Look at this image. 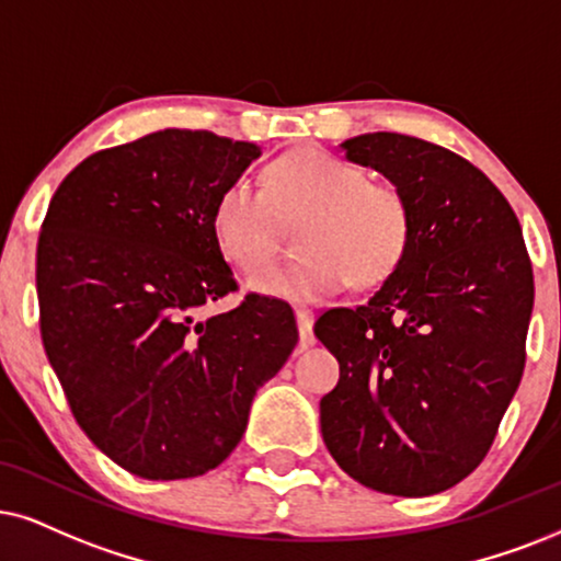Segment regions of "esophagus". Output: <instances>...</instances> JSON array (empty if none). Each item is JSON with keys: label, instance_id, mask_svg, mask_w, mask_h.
Listing matches in <instances>:
<instances>
[{"label": "esophagus", "instance_id": "esophagus-1", "mask_svg": "<svg viewBox=\"0 0 561 561\" xmlns=\"http://www.w3.org/2000/svg\"><path fill=\"white\" fill-rule=\"evenodd\" d=\"M295 318H297V329H300V346H302V350H308V346L316 344L313 313H310V310H305V308H297Z\"/></svg>", "mask_w": 561, "mask_h": 561}]
</instances>
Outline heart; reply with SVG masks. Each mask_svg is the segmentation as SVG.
<instances>
[{
  "label": "heart",
  "mask_w": 561,
  "mask_h": 561,
  "mask_svg": "<svg viewBox=\"0 0 561 561\" xmlns=\"http://www.w3.org/2000/svg\"><path fill=\"white\" fill-rule=\"evenodd\" d=\"M305 217L302 256L268 264L248 279L256 293L318 302L352 285L375 287L396 274L411 245V209L391 183L323 150H297L266 170V191L251 179L222 188L211 209V236L225 259L256 268L272 256L279 217Z\"/></svg>",
  "instance_id": "b5f03b06"
}]
</instances>
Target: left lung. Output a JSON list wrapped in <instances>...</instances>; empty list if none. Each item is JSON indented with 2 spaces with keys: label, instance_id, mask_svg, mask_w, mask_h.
<instances>
[{
  "label": "left lung",
  "instance_id": "left-lung-1",
  "mask_svg": "<svg viewBox=\"0 0 561 561\" xmlns=\"http://www.w3.org/2000/svg\"><path fill=\"white\" fill-rule=\"evenodd\" d=\"M342 150L407 196L411 245L365 305L316 321L339 359L323 443L359 484L427 497L492 448L526 365L534 268L507 198L460 154L393 131Z\"/></svg>",
  "mask_w": 561,
  "mask_h": 561
}]
</instances>
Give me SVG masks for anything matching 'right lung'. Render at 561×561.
<instances>
[{
    "label": "right lung",
    "instance_id": "obj_1",
    "mask_svg": "<svg viewBox=\"0 0 561 561\" xmlns=\"http://www.w3.org/2000/svg\"><path fill=\"white\" fill-rule=\"evenodd\" d=\"M253 141L165 129L82 160L48 204L35 256L41 339L77 424L134 477H202L236 450L253 396L297 344L289 305L236 293L211 236Z\"/></svg>",
    "mask_w": 561,
    "mask_h": 561
}]
</instances>
